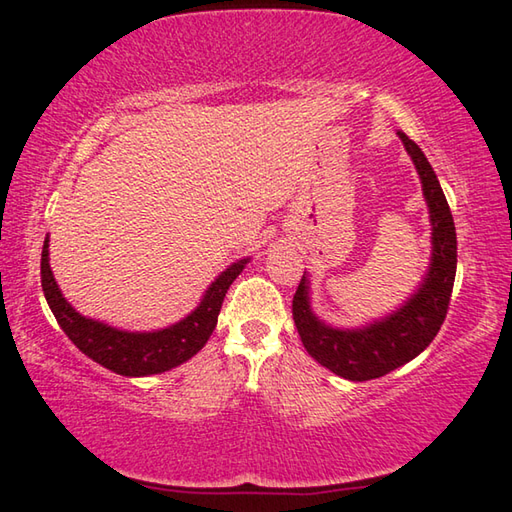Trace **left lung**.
Here are the masks:
<instances>
[{"label":"left lung","mask_w":512,"mask_h":512,"mask_svg":"<svg viewBox=\"0 0 512 512\" xmlns=\"http://www.w3.org/2000/svg\"><path fill=\"white\" fill-rule=\"evenodd\" d=\"M421 176L432 221V259L418 291L401 309L362 329H333L315 318L309 304V280L293 295V320L309 356L347 380H371L416 358L436 338L448 313L457 275V230L439 179L410 136L398 132Z\"/></svg>","instance_id":"8db88e82"}]
</instances>
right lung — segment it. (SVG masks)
Returning a JSON list of instances; mask_svg holds the SVG:
<instances>
[{"label":"right lung","mask_w":512,"mask_h":512,"mask_svg":"<svg viewBox=\"0 0 512 512\" xmlns=\"http://www.w3.org/2000/svg\"><path fill=\"white\" fill-rule=\"evenodd\" d=\"M246 262L248 259H239V262L228 266L210 284L201 304L188 318L172 324V327L147 333H132L107 327V324L89 320L73 309L64 300L58 284H55V277L49 266V237L44 239L40 273L46 302H49L55 320H58L62 331L67 333L73 345L91 360H96L98 365L116 371L120 376H150L179 367L181 362L190 360L194 353L203 349V345H206L212 331L217 327V318L228 288L237 280V275L244 271Z\"/></svg>","instance_id":"1"}]
</instances>
